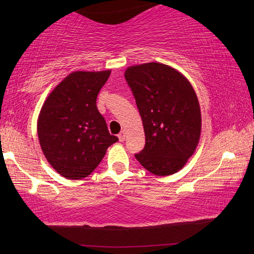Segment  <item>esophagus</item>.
Wrapping results in <instances>:
<instances>
[{
    "label": "esophagus",
    "mask_w": 254,
    "mask_h": 254,
    "mask_svg": "<svg viewBox=\"0 0 254 254\" xmlns=\"http://www.w3.org/2000/svg\"><path fill=\"white\" fill-rule=\"evenodd\" d=\"M119 140H120V142H123L124 140H126V132L124 131H122L121 133H119Z\"/></svg>",
    "instance_id": "34e87169"
}]
</instances>
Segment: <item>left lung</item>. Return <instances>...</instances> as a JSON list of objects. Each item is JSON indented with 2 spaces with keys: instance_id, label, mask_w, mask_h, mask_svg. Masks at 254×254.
I'll return each instance as SVG.
<instances>
[{
  "instance_id": "1",
  "label": "left lung",
  "mask_w": 254,
  "mask_h": 254,
  "mask_svg": "<svg viewBox=\"0 0 254 254\" xmlns=\"http://www.w3.org/2000/svg\"><path fill=\"white\" fill-rule=\"evenodd\" d=\"M126 80L142 119L145 145L136 160L157 176L177 173L198 144V98L183 74L159 63L128 67Z\"/></svg>"
}]
</instances>
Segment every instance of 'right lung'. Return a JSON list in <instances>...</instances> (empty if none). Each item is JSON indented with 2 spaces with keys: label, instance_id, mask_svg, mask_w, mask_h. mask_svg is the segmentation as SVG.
Masks as SVG:
<instances>
[{
  "label": "right lung",
  "instance_id": "add662e5",
  "mask_svg": "<svg viewBox=\"0 0 254 254\" xmlns=\"http://www.w3.org/2000/svg\"><path fill=\"white\" fill-rule=\"evenodd\" d=\"M111 70L75 71L50 93L38 119V136L45 157L63 177L91 175L119 139L111 135L96 98Z\"/></svg>",
  "mask_w": 254,
  "mask_h": 254
}]
</instances>
